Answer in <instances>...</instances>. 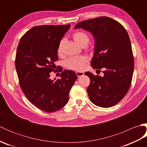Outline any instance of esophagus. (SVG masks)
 <instances>
[{
	"mask_svg": "<svg viewBox=\"0 0 147 147\" xmlns=\"http://www.w3.org/2000/svg\"><path fill=\"white\" fill-rule=\"evenodd\" d=\"M76 74L78 77H80V76H82L84 75V73L83 72H79V71H77L76 72Z\"/></svg>",
	"mask_w": 147,
	"mask_h": 147,
	"instance_id": "obj_1",
	"label": "esophagus"
}]
</instances>
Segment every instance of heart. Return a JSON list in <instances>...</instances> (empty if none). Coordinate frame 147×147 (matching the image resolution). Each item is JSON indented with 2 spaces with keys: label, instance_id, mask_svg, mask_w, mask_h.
Wrapping results in <instances>:
<instances>
[{
  "label": "heart",
  "instance_id": "b5f03b06",
  "mask_svg": "<svg viewBox=\"0 0 147 147\" xmlns=\"http://www.w3.org/2000/svg\"><path fill=\"white\" fill-rule=\"evenodd\" d=\"M73 38L76 43L82 47L86 45L89 42L88 35L83 32H74L73 34ZM62 45H63V40H61L59 43L57 49V54L59 55L61 54L62 52ZM88 62V58L85 55L70 57L65 62V66L72 70L82 71L85 69Z\"/></svg>",
  "mask_w": 147,
  "mask_h": 147
}]
</instances>
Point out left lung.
Here are the masks:
<instances>
[{
  "mask_svg": "<svg viewBox=\"0 0 147 147\" xmlns=\"http://www.w3.org/2000/svg\"><path fill=\"white\" fill-rule=\"evenodd\" d=\"M74 28L88 31L94 36L95 52L91 61L93 68L104 69V76L90 72L87 92L90 100L98 107L116 105L128 92L134 71V57L128 34L119 22L101 16L77 23Z\"/></svg>",
  "mask_w": 147,
  "mask_h": 147,
  "instance_id": "obj_1",
  "label": "left lung"
}]
</instances>
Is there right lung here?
I'll return each mask as SVG.
<instances>
[{
	"mask_svg": "<svg viewBox=\"0 0 147 147\" xmlns=\"http://www.w3.org/2000/svg\"><path fill=\"white\" fill-rule=\"evenodd\" d=\"M67 25L33 27L21 37L15 65L22 92L40 110L54 112L66 105L77 75L71 70L59 69L61 78L52 80L51 73L58 59L57 47L69 29Z\"/></svg>",
	"mask_w": 147,
	"mask_h": 147,
	"instance_id": "right-lung-1",
	"label": "right lung"
}]
</instances>
